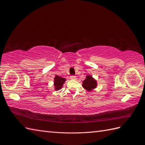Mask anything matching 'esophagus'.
<instances>
[{"label": "esophagus", "mask_w": 145, "mask_h": 145, "mask_svg": "<svg viewBox=\"0 0 145 145\" xmlns=\"http://www.w3.org/2000/svg\"><path fill=\"white\" fill-rule=\"evenodd\" d=\"M70 78H71V79H72V80H76V76H71V77H70Z\"/></svg>", "instance_id": "esophagus-1"}]
</instances>
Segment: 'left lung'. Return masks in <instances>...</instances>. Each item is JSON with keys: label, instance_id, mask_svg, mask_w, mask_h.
<instances>
[{"label": "left lung", "instance_id": "1", "mask_svg": "<svg viewBox=\"0 0 145 145\" xmlns=\"http://www.w3.org/2000/svg\"><path fill=\"white\" fill-rule=\"evenodd\" d=\"M82 86L83 88L86 89L87 91H91L97 86V80L94 78L92 76L88 75L86 76L85 79L82 82Z\"/></svg>", "mask_w": 145, "mask_h": 145}]
</instances>
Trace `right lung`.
Wrapping results in <instances>:
<instances>
[{
  "mask_svg": "<svg viewBox=\"0 0 145 145\" xmlns=\"http://www.w3.org/2000/svg\"><path fill=\"white\" fill-rule=\"evenodd\" d=\"M67 80L66 78H63L62 77H60L57 75L55 76L54 78V89L56 91H57L62 88V86L64 84L65 81Z\"/></svg>",
  "mask_w": 145,
  "mask_h": 145,
  "instance_id": "obj_1",
  "label": "right lung"
}]
</instances>
